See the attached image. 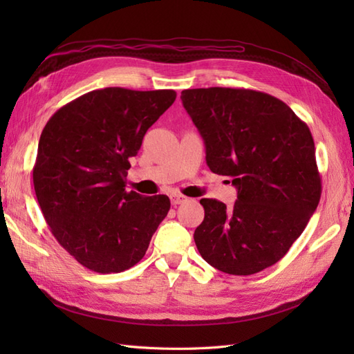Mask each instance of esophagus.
Masks as SVG:
<instances>
[{"instance_id": "1", "label": "esophagus", "mask_w": 354, "mask_h": 354, "mask_svg": "<svg viewBox=\"0 0 354 354\" xmlns=\"http://www.w3.org/2000/svg\"><path fill=\"white\" fill-rule=\"evenodd\" d=\"M186 201H187V198L183 196V195H173V196H171V203H173L174 207L180 205V203H185Z\"/></svg>"}]
</instances>
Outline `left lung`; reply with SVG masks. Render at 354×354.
<instances>
[{
	"mask_svg": "<svg viewBox=\"0 0 354 354\" xmlns=\"http://www.w3.org/2000/svg\"><path fill=\"white\" fill-rule=\"evenodd\" d=\"M181 102L205 143L212 173L238 189L232 208L201 199L198 251L220 272L259 273L279 261L306 229L322 194L315 142L282 100L245 88H194Z\"/></svg>",
	"mask_w": 354,
	"mask_h": 354,
	"instance_id": "left-lung-1",
	"label": "left lung"
}]
</instances>
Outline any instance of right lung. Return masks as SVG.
I'll return each instance as SVG.
<instances>
[{"label":"right lung","mask_w":354,"mask_h":354,"mask_svg":"<svg viewBox=\"0 0 354 354\" xmlns=\"http://www.w3.org/2000/svg\"><path fill=\"white\" fill-rule=\"evenodd\" d=\"M174 90H94L53 115L38 143L34 187L51 233L97 273L140 261L169 211L165 195L125 190L130 159L176 100Z\"/></svg>","instance_id":"right-lung-1"}]
</instances>
